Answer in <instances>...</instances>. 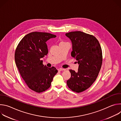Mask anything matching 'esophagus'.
Wrapping results in <instances>:
<instances>
[{
	"mask_svg": "<svg viewBox=\"0 0 121 121\" xmlns=\"http://www.w3.org/2000/svg\"><path fill=\"white\" fill-rule=\"evenodd\" d=\"M58 71H64V70H65V69H64V68H58Z\"/></svg>",
	"mask_w": 121,
	"mask_h": 121,
	"instance_id": "1",
	"label": "esophagus"
}]
</instances>
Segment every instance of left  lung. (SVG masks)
<instances>
[{"mask_svg":"<svg viewBox=\"0 0 121 121\" xmlns=\"http://www.w3.org/2000/svg\"><path fill=\"white\" fill-rule=\"evenodd\" d=\"M72 44L71 55L79 65L77 72L69 70L71 78L67 80L68 88L79 93L90 88L96 79L102 62V51L98 40L80 31L66 33Z\"/></svg>","mask_w":121,"mask_h":121,"instance_id":"1","label":"left lung"}]
</instances>
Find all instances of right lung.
Listing matches in <instances>:
<instances>
[{"label":"right lung","mask_w":121,"mask_h":121,"mask_svg":"<svg viewBox=\"0 0 121 121\" xmlns=\"http://www.w3.org/2000/svg\"><path fill=\"white\" fill-rule=\"evenodd\" d=\"M56 36L47 32H32L26 35L17 47L15 61L19 72L28 87L40 93L48 89L58 71L47 67L41 58L48 53L46 42Z\"/></svg>","instance_id":"right-lung-1"}]
</instances>
